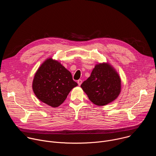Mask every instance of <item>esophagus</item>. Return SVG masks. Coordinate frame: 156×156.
I'll return each instance as SVG.
<instances>
[{"mask_svg":"<svg viewBox=\"0 0 156 156\" xmlns=\"http://www.w3.org/2000/svg\"><path fill=\"white\" fill-rule=\"evenodd\" d=\"M82 82H83V81H82L81 80H78V81H77V83H78V85H79V86H80V85L81 84Z\"/></svg>","mask_w":156,"mask_h":156,"instance_id":"1","label":"esophagus"}]
</instances>
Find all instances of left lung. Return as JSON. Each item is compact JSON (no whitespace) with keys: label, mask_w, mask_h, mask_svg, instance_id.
<instances>
[{"label":"left lung","mask_w":156,"mask_h":156,"mask_svg":"<svg viewBox=\"0 0 156 156\" xmlns=\"http://www.w3.org/2000/svg\"><path fill=\"white\" fill-rule=\"evenodd\" d=\"M90 100L96 105H104L119 95L121 81L118 73L108 63L95 66L91 76L81 85Z\"/></svg>","instance_id":"1"}]
</instances>
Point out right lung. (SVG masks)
Listing matches in <instances>:
<instances>
[{"mask_svg": "<svg viewBox=\"0 0 156 156\" xmlns=\"http://www.w3.org/2000/svg\"><path fill=\"white\" fill-rule=\"evenodd\" d=\"M77 85L69 70L58 62L49 58L36 73L33 90L41 101L56 107L64 102L70 91Z\"/></svg>", "mask_w": 156, "mask_h": 156, "instance_id": "add662e5", "label": "right lung"}]
</instances>
